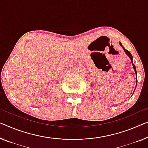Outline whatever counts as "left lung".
I'll use <instances>...</instances> for the list:
<instances>
[{
	"label": "left lung",
	"mask_w": 148,
	"mask_h": 148,
	"mask_svg": "<svg viewBox=\"0 0 148 148\" xmlns=\"http://www.w3.org/2000/svg\"><path fill=\"white\" fill-rule=\"evenodd\" d=\"M120 45H121V46H122V47H123V50H124V51H125V54H126L127 55V56H129V58H130V60H131V61H132V65H133L134 69V70H135V72H136V78H137V72H136V66H135V65H134V64H133V62H132V58H132V56L131 53H130V52L128 51V50H126V49H125V48L124 47H123V46H122V44H121L120 42Z\"/></svg>",
	"instance_id": "1"
}]
</instances>
